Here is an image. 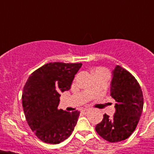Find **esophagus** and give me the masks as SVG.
Segmentation results:
<instances>
[{"label":"esophagus","instance_id":"34e87169","mask_svg":"<svg viewBox=\"0 0 154 154\" xmlns=\"http://www.w3.org/2000/svg\"><path fill=\"white\" fill-rule=\"evenodd\" d=\"M89 111H90V109H84L82 110V112L84 114H87L88 112H89Z\"/></svg>","mask_w":154,"mask_h":154}]
</instances>
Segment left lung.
I'll return each mask as SVG.
<instances>
[{
  "instance_id": "8db88e82",
  "label": "left lung",
  "mask_w": 154,
  "mask_h": 154,
  "mask_svg": "<svg viewBox=\"0 0 154 154\" xmlns=\"http://www.w3.org/2000/svg\"><path fill=\"white\" fill-rule=\"evenodd\" d=\"M110 95L116 100L112 118L104 114L96 125L97 133L110 143L123 141L131 135L138 124L143 108V96L135 77L119 65L112 71Z\"/></svg>"
}]
</instances>
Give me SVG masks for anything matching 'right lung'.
<instances>
[{
    "label": "right lung",
    "mask_w": 154,
    "mask_h": 154,
    "mask_svg": "<svg viewBox=\"0 0 154 154\" xmlns=\"http://www.w3.org/2000/svg\"><path fill=\"white\" fill-rule=\"evenodd\" d=\"M82 63L50 62L31 74L24 86L22 106L31 130L45 143L58 144L70 137L79 112L58 109L60 94L70 89Z\"/></svg>",
    "instance_id": "obj_1"
}]
</instances>
